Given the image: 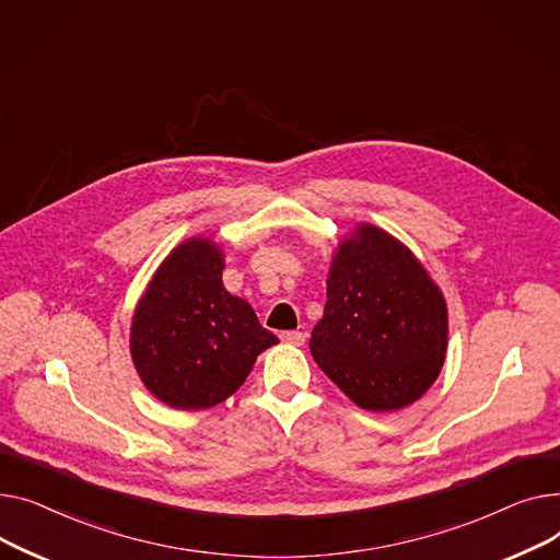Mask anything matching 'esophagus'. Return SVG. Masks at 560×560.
<instances>
[{"instance_id":"1","label":"esophagus","mask_w":560,"mask_h":560,"mask_svg":"<svg viewBox=\"0 0 560 560\" xmlns=\"http://www.w3.org/2000/svg\"><path fill=\"white\" fill-rule=\"evenodd\" d=\"M280 339L284 343H291V346H303L305 343V335L299 332V330H287V332L280 335Z\"/></svg>"}]
</instances>
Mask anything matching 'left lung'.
<instances>
[{
  "instance_id": "1",
  "label": "left lung",
  "mask_w": 560,
  "mask_h": 560,
  "mask_svg": "<svg viewBox=\"0 0 560 560\" xmlns=\"http://www.w3.org/2000/svg\"><path fill=\"white\" fill-rule=\"evenodd\" d=\"M443 293L398 240L357 225L327 276V303L310 350L320 371L369 411L416 402L445 361Z\"/></svg>"
}]
</instances>
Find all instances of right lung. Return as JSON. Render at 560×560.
<instances>
[{
    "label": "right lung",
    "mask_w": 560,
    "mask_h": 560,
    "mask_svg": "<svg viewBox=\"0 0 560 560\" xmlns=\"http://www.w3.org/2000/svg\"><path fill=\"white\" fill-rule=\"evenodd\" d=\"M223 255L203 240L180 244L149 282L130 325L144 386L174 409H208L244 384L278 337L221 282Z\"/></svg>",
    "instance_id": "obj_1"
}]
</instances>
